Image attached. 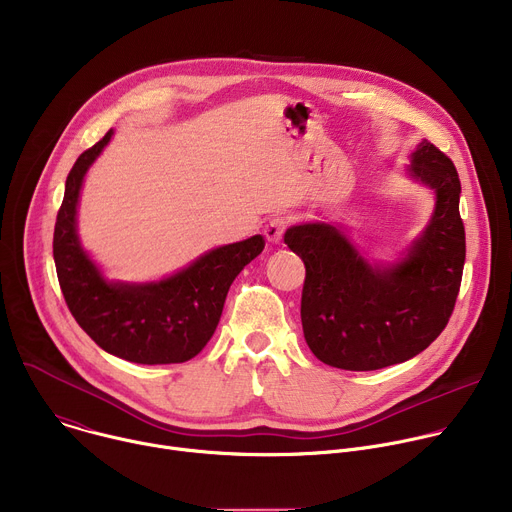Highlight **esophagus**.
Listing matches in <instances>:
<instances>
[{"label": "esophagus", "mask_w": 512, "mask_h": 512, "mask_svg": "<svg viewBox=\"0 0 512 512\" xmlns=\"http://www.w3.org/2000/svg\"><path fill=\"white\" fill-rule=\"evenodd\" d=\"M289 227V218L287 216H273L269 218V223L263 227V235L269 243H281L285 229Z\"/></svg>", "instance_id": "34e87169"}]
</instances>
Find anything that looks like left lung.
Masks as SVG:
<instances>
[{"label":"left lung","mask_w":512,"mask_h":512,"mask_svg":"<svg viewBox=\"0 0 512 512\" xmlns=\"http://www.w3.org/2000/svg\"><path fill=\"white\" fill-rule=\"evenodd\" d=\"M407 170L433 188L435 210L403 261L369 265L332 225L285 231V245L306 265L304 336L330 367L377 371L405 362L442 334L454 312L466 261L460 178L454 162L427 139Z\"/></svg>","instance_id":"8db88e82"}]
</instances>
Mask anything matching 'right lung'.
Masks as SVG:
<instances>
[{
    "label": "right lung",
    "mask_w": 512,
    "mask_h": 512,
    "mask_svg": "<svg viewBox=\"0 0 512 512\" xmlns=\"http://www.w3.org/2000/svg\"><path fill=\"white\" fill-rule=\"evenodd\" d=\"M109 129L72 166L54 225V263L64 302L79 326L109 354L137 364L194 358L212 338L229 287L265 247L261 235L218 247L158 283H109L81 249L77 204L83 178L109 143Z\"/></svg>",
    "instance_id": "right-lung-1"
}]
</instances>
